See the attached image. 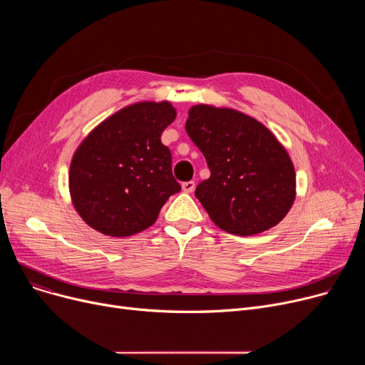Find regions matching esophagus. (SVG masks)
Here are the masks:
<instances>
[{
    "label": "esophagus",
    "instance_id": "34e87169",
    "mask_svg": "<svg viewBox=\"0 0 365 365\" xmlns=\"http://www.w3.org/2000/svg\"><path fill=\"white\" fill-rule=\"evenodd\" d=\"M182 189L185 190V192H192V190L195 189V182H194V180L183 182V183H182Z\"/></svg>",
    "mask_w": 365,
    "mask_h": 365
}]
</instances>
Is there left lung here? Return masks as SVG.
Instances as JSON below:
<instances>
[{
  "instance_id": "left-lung-1",
  "label": "left lung",
  "mask_w": 365,
  "mask_h": 365,
  "mask_svg": "<svg viewBox=\"0 0 365 365\" xmlns=\"http://www.w3.org/2000/svg\"><path fill=\"white\" fill-rule=\"evenodd\" d=\"M185 128L210 168L195 197L215 225L250 237L285 217L296 197V173L289 153L262 123L235 109L197 105L189 109Z\"/></svg>"
}]
</instances>
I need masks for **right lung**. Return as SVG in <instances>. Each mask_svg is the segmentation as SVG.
<instances>
[{
	"instance_id": "obj_1",
	"label": "right lung",
	"mask_w": 365,
	"mask_h": 365,
	"mask_svg": "<svg viewBox=\"0 0 365 365\" xmlns=\"http://www.w3.org/2000/svg\"><path fill=\"white\" fill-rule=\"evenodd\" d=\"M176 118L168 102L127 106L96 127L73 153L72 202L83 220L109 237H130L155 223L180 190L161 133Z\"/></svg>"
}]
</instances>
